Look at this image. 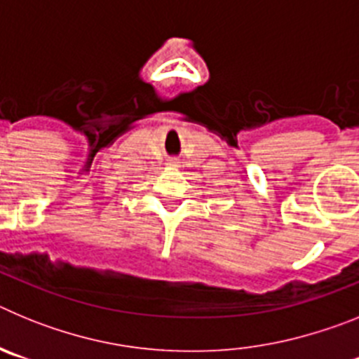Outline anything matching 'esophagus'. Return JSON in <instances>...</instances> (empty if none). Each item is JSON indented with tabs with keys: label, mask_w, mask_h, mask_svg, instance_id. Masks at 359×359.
Instances as JSON below:
<instances>
[{
	"label": "esophagus",
	"mask_w": 359,
	"mask_h": 359,
	"mask_svg": "<svg viewBox=\"0 0 359 359\" xmlns=\"http://www.w3.org/2000/svg\"><path fill=\"white\" fill-rule=\"evenodd\" d=\"M170 165H176V161H170Z\"/></svg>",
	"instance_id": "esophagus-1"
}]
</instances>
